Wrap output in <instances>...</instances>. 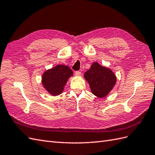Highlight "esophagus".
Returning a JSON list of instances; mask_svg holds the SVG:
<instances>
[{
    "label": "esophagus",
    "mask_w": 155,
    "mask_h": 155,
    "mask_svg": "<svg viewBox=\"0 0 155 155\" xmlns=\"http://www.w3.org/2000/svg\"><path fill=\"white\" fill-rule=\"evenodd\" d=\"M74 74H75V75H76V76H80V75L81 74V71H75V72H74Z\"/></svg>",
    "instance_id": "34e87169"
}]
</instances>
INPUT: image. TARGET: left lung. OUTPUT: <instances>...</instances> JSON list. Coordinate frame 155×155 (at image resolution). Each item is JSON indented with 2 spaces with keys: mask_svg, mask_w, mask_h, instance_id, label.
Instances as JSON below:
<instances>
[{
  "mask_svg": "<svg viewBox=\"0 0 155 155\" xmlns=\"http://www.w3.org/2000/svg\"><path fill=\"white\" fill-rule=\"evenodd\" d=\"M84 77L89 83L94 95L104 97L115 85L117 78L113 71L95 62L84 73Z\"/></svg>",
  "mask_w": 155,
  "mask_h": 155,
  "instance_id": "1",
  "label": "left lung"
}]
</instances>
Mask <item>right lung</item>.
Listing matches in <instances>:
<instances>
[{
  "label": "right lung",
  "instance_id": "right-lung-1",
  "mask_svg": "<svg viewBox=\"0 0 155 155\" xmlns=\"http://www.w3.org/2000/svg\"><path fill=\"white\" fill-rule=\"evenodd\" d=\"M73 74L72 70L69 67L58 65L44 73L42 84L50 94L57 96L63 92V87Z\"/></svg>",
  "mask_w": 155,
  "mask_h": 155
}]
</instances>
